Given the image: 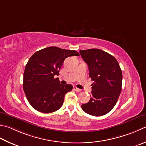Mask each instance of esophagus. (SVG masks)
Returning <instances> with one entry per match:
<instances>
[{"mask_svg":"<svg viewBox=\"0 0 146 146\" xmlns=\"http://www.w3.org/2000/svg\"><path fill=\"white\" fill-rule=\"evenodd\" d=\"M73 89L75 90L76 92H80L81 89H80V88H78L76 87H73Z\"/></svg>","mask_w":146,"mask_h":146,"instance_id":"esophagus-1","label":"esophagus"}]
</instances>
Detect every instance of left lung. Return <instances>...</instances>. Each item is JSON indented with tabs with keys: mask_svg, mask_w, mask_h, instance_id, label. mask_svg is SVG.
<instances>
[{
	"mask_svg": "<svg viewBox=\"0 0 146 146\" xmlns=\"http://www.w3.org/2000/svg\"><path fill=\"white\" fill-rule=\"evenodd\" d=\"M80 54L86 62L89 76L94 81L92 96L82 108L88 115H104L113 109L121 91L122 72L114 57L98 48L80 50Z\"/></svg>",
	"mask_w": 146,
	"mask_h": 146,
	"instance_id": "left-lung-1",
	"label": "left lung"
}]
</instances>
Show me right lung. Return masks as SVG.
<instances>
[{
    "mask_svg": "<svg viewBox=\"0 0 146 146\" xmlns=\"http://www.w3.org/2000/svg\"><path fill=\"white\" fill-rule=\"evenodd\" d=\"M80 54L76 50L49 47L37 51L28 60L23 75V90L28 101L39 112L50 113L58 110L64 96L73 88L62 85L58 78L59 70L68 57Z\"/></svg>",
    "mask_w": 146,
    "mask_h": 146,
    "instance_id": "right-lung-1",
    "label": "right lung"
}]
</instances>
